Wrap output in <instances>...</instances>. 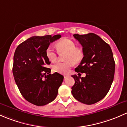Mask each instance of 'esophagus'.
Returning a JSON list of instances; mask_svg holds the SVG:
<instances>
[{
  "label": "esophagus",
  "instance_id": "obj_1",
  "mask_svg": "<svg viewBox=\"0 0 127 127\" xmlns=\"http://www.w3.org/2000/svg\"><path fill=\"white\" fill-rule=\"evenodd\" d=\"M68 74H65V75L64 76V78H66V77H68Z\"/></svg>",
  "mask_w": 127,
  "mask_h": 127
}]
</instances>
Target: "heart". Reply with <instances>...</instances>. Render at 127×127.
Masks as SVG:
<instances>
[{
  "instance_id": "b5f03b06",
  "label": "heart",
  "mask_w": 127,
  "mask_h": 127,
  "mask_svg": "<svg viewBox=\"0 0 127 127\" xmlns=\"http://www.w3.org/2000/svg\"><path fill=\"white\" fill-rule=\"evenodd\" d=\"M59 53H65V61L66 62H57L53 65V71L60 74H66L74 64L79 63L84 57V53L79 48H76V44L70 39H63L56 44ZM57 52L52 46H49L46 51L47 58L54 62L57 59Z\"/></svg>"
}]
</instances>
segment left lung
<instances>
[{
  "label": "left lung",
  "instance_id": "1",
  "mask_svg": "<svg viewBox=\"0 0 127 127\" xmlns=\"http://www.w3.org/2000/svg\"><path fill=\"white\" fill-rule=\"evenodd\" d=\"M83 46L84 57L76 68V72L86 73L81 78L71 76L74 84L71 93L75 99L86 104L102 100L111 88L114 76L115 62L110 46L97 35L74 34Z\"/></svg>",
  "mask_w": 127,
  "mask_h": 127
}]
</instances>
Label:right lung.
Segmentation results:
<instances>
[{"mask_svg": "<svg viewBox=\"0 0 127 127\" xmlns=\"http://www.w3.org/2000/svg\"><path fill=\"white\" fill-rule=\"evenodd\" d=\"M61 35L29 38L18 45L13 57V74L23 97L36 106H43L53 101L64 76L58 73L51 74L46 68L51 62L46 51L49 44L58 40Z\"/></svg>", "mask_w": 127, "mask_h": 127, "instance_id": "right-lung-1", "label": "right lung"}]
</instances>
